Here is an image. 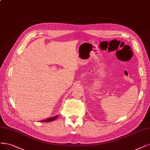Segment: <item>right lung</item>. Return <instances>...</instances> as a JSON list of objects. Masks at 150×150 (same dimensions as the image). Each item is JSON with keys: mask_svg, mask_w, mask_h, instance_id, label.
Instances as JSON below:
<instances>
[{"mask_svg": "<svg viewBox=\"0 0 150 150\" xmlns=\"http://www.w3.org/2000/svg\"><path fill=\"white\" fill-rule=\"evenodd\" d=\"M58 117V115H56L55 117H51V118H46V119L45 120H41V122H52L53 120H54L56 118H57V117Z\"/></svg>", "mask_w": 150, "mask_h": 150, "instance_id": "1", "label": "right lung"}]
</instances>
